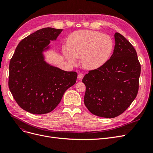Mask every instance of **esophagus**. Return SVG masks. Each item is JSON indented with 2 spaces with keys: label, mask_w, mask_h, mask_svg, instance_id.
<instances>
[{
  "label": "esophagus",
  "mask_w": 153,
  "mask_h": 153,
  "mask_svg": "<svg viewBox=\"0 0 153 153\" xmlns=\"http://www.w3.org/2000/svg\"><path fill=\"white\" fill-rule=\"evenodd\" d=\"M83 78H84V74H82V73H79V74H78V79H79L80 80H82Z\"/></svg>",
  "instance_id": "esophagus-1"
}]
</instances>
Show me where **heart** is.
<instances>
[{
	"label": "heart",
	"mask_w": 153,
	"mask_h": 153,
	"mask_svg": "<svg viewBox=\"0 0 153 153\" xmlns=\"http://www.w3.org/2000/svg\"><path fill=\"white\" fill-rule=\"evenodd\" d=\"M114 48L112 38L94 30H78L68 37L64 53L69 61L82 58V65L87 69H96L107 62Z\"/></svg>",
	"instance_id": "obj_1"
}]
</instances>
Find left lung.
I'll return each instance as SVG.
<instances>
[{
  "label": "left lung",
  "mask_w": 153,
  "mask_h": 153,
  "mask_svg": "<svg viewBox=\"0 0 153 153\" xmlns=\"http://www.w3.org/2000/svg\"><path fill=\"white\" fill-rule=\"evenodd\" d=\"M114 53L103 66L84 76V104L95 115L114 118L123 114L138 91L141 66L133 45L119 34L114 35Z\"/></svg>",
  "instance_id": "obj_1"
}]
</instances>
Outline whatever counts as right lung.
I'll return each instance as SVG.
<instances>
[{"label":"right lung","instance_id":"add662e5","mask_svg":"<svg viewBox=\"0 0 153 153\" xmlns=\"http://www.w3.org/2000/svg\"><path fill=\"white\" fill-rule=\"evenodd\" d=\"M62 31L51 27L36 31L20 41L11 59L9 88L17 104L29 113L52 112L76 83V72L50 66L44 59L43 51Z\"/></svg>","mask_w":153,"mask_h":153}]
</instances>
